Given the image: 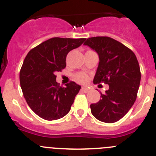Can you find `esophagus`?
I'll return each instance as SVG.
<instances>
[{"label": "esophagus", "instance_id": "esophagus-1", "mask_svg": "<svg viewBox=\"0 0 156 156\" xmlns=\"http://www.w3.org/2000/svg\"><path fill=\"white\" fill-rule=\"evenodd\" d=\"M81 90H82L83 92H84V93H88V92H89L90 90L88 89V88L85 87H81Z\"/></svg>", "mask_w": 156, "mask_h": 156}]
</instances>
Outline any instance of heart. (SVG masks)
I'll use <instances>...</instances> for the list:
<instances>
[{"label":"heart","instance_id":"obj_1","mask_svg":"<svg viewBox=\"0 0 156 156\" xmlns=\"http://www.w3.org/2000/svg\"><path fill=\"white\" fill-rule=\"evenodd\" d=\"M75 79L79 83L84 84L88 81V76L84 73H78L75 76Z\"/></svg>","mask_w":156,"mask_h":156}]
</instances>
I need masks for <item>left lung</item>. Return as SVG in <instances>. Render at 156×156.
<instances>
[{"label":"left lung","instance_id":"obj_1","mask_svg":"<svg viewBox=\"0 0 156 156\" xmlns=\"http://www.w3.org/2000/svg\"><path fill=\"white\" fill-rule=\"evenodd\" d=\"M84 45L99 55L94 84L104 82L109 88L101 100L90 105L91 113L99 121L114 123L127 114L136 99L141 79L137 59L131 50L109 37L85 39Z\"/></svg>","mask_w":156,"mask_h":156}]
</instances>
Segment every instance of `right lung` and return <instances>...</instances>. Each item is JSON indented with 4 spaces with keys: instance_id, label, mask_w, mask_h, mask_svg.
Masks as SVG:
<instances>
[{
    "instance_id": "1",
    "label": "right lung",
    "mask_w": 156,
    "mask_h": 156,
    "mask_svg": "<svg viewBox=\"0 0 156 156\" xmlns=\"http://www.w3.org/2000/svg\"><path fill=\"white\" fill-rule=\"evenodd\" d=\"M84 41L53 37L31 49L25 58L20 72V85L28 105L39 117L56 120L70 111L81 86L70 81L66 87H60L55 73L66 68L69 52Z\"/></svg>"
}]
</instances>
